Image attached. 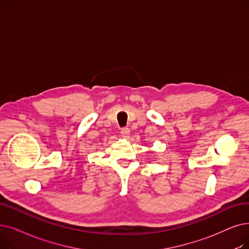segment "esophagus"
Here are the masks:
<instances>
[{
	"label": "esophagus",
	"mask_w": 249,
	"mask_h": 249,
	"mask_svg": "<svg viewBox=\"0 0 249 249\" xmlns=\"http://www.w3.org/2000/svg\"><path fill=\"white\" fill-rule=\"evenodd\" d=\"M129 135H130V130H129V128H123L121 130V136L123 138H128Z\"/></svg>",
	"instance_id": "1"
}]
</instances>
